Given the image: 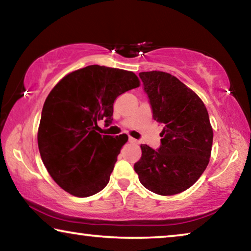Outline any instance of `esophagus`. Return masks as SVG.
Segmentation results:
<instances>
[{
  "label": "esophagus",
  "instance_id": "1",
  "mask_svg": "<svg viewBox=\"0 0 251 251\" xmlns=\"http://www.w3.org/2000/svg\"><path fill=\"white\" fill-rule=\"evenodd\" d=\"M128 142H129V143H133V144H135V143H137V141L135 140V138H133V137H129V138H128Z\"/></svg>",
  "mask_w": 251,
  "mask_h": 251
}]
</instances>
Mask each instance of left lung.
Listing matches in <instances>:
<instances>
[{
	"instance_id": "8db88e82",
	"label": "left lung",
	"mask_w": 251,
	"mask_h": 251,
	"mask_svg": "<svg viewBox=\"0 0 251 251\" xmlns=\"http://www.w3.org/2000/svg\"><path fill=\"white\" fill-rule=\"evenodd\" d=\"M152 107L163 126L161 146L142 144L135 172L147 190L173 196L188 190L202 176L211 155L213 130L203 101L176 77L163 71L140 73Z\"/></svg>"
}]
</instances>
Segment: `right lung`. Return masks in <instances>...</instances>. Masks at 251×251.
I'll use <instances>...</instances> for the list:
<instances>
[{
    "mask_svg": "<svg viewBox=\"0 0 251 251\" xmlns=\"http://www.w3.org/2000/svg\"><path fill=\"white\" fill-rule=\"evenodd\" d=\"M138 86L132 71L93 65L68 74L50 91L40 119L38 146L60 188L87 198L108 184L128 137L100 135L97 122L111 124L115 99Z\"/></svg>",
    "mask_w": 251,
    "mask_h": 251,
    "instance_id": "right-lung-1",
    "label": "right lung"
}]
</instances>
